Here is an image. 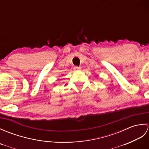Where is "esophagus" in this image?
<instances>
[{"mask_svg": "<svg viewBox=\"0 0 149 149\" xmlns=\"http://www.w3.org/2000/svg\"><path fill=\"white\" fill-rule=\"evenodd\" d=\"M74 69L75 70H81V68L79 67V66H74Z\"/></svg>", "mask_w": 149, "mask_h": 149, "instance_id": "esophagus-1", "label": "esophagus"}]
</instances>
